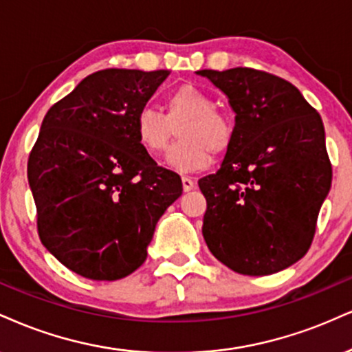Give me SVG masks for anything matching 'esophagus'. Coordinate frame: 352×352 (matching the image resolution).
<instances>
[{
  "mask_svg": "<svg viewBox=\"0 0 352 352\" xmlns=\"http://www.w3.org/2000/svg\"><path fill=\"white\" fill-rule=\"evenodd\" d=\"M182 185H184L185 192H190V190L195 188V185H197V184H195V180L192 179V177L185 175V177H182Z\"/></svg>",
  "mask_w": 352,
  "mask_h": 352,
  "instance_id": "1",
  "label": "esophagus"
}]
</instances>
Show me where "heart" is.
<instances>
[{
    "label": "heart",
    "instance_id": "b5f03b06",
    "mask_svg": "<svg viewBox=\"0 0 352 352\" xmlns=\"http://www.w3.org/2000/svg\"><path fill=\"white\" fill-rule=\"evenodd\" d=\"M213 96L195 85H180L165 96L164 113L142 108L135 114V141L152 157L167 149L173 126L182 141L168 151L167 162L180 172L203 170L213 160V152L223 154L234 141V122L226 113L214 108Z\"/></svg>",
    "mask_w": 352,
    "mask_h": 352
}]
</instances>
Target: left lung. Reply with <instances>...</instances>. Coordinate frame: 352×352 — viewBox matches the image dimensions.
<instances>
[{"label":"left lung","mask_w":352,"mask_h":352,"mask_svg":"<svg viewBox=\"0 0 352 352\" xmlns=\"http://www.w3.org/2000/svg\"><path fill=\"white\" fill-rule=\"evenodd\" d=\"M230 98L236 134L217 173L198 180L206 198L203 238L219 262L269 275L302 259L331 188V162L316 109L267 72L198 70Z\"/></svg>","instance_id":"8db88e82"}]
</instances>
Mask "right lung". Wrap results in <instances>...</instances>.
<instances>
[{
    "instance_id": "1",
    "label": "right lung",
    "mask_w": 352,
    "mask_h": 352,
    "mask_svg": "<svg viewBox=\"0 0 352 352\" xmlns=\"http://www.w3.org/2000/svg\"><path fill=\"white\" fill-rule=\"evenodd\" d=\"M167 70L107 69L52 104L28 160L42 244L72 272L118 280L141 267L164 211L182 195L175 172L135 141V114Z\"/></svg>"
}]
</instances>
